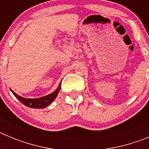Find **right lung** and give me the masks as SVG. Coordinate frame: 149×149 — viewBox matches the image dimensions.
Wrapping results in <instances>:
<instances>
[{
	"label": "right lung",
	"mask_w": 149,
	"mask_h": 149,
	"mask_svg": "<svg viewBox=\"0 0 149 149\" xmlns=\"http://www.w3.org/2000/svg\"><path fill=\"white\" fill-rule=\"evenodd\" d=\"M60 87H61V82L59 84L58 87L54 92H53L51 94L48 95L43 96V97H41V98H23L22 96H19L18 95H17L15 92H13L11 89L12 93H13V95H15V98L18 100L19 101H21L23 104H24L25 106L30 107V108H35V109H42L46 107L47 106H48L49 104H51L52 102L55 100V98H56V96L58 95L59 92L60 90Z\"/></svg>",
	"instance_id": "add662e5"
}]
</instances>
